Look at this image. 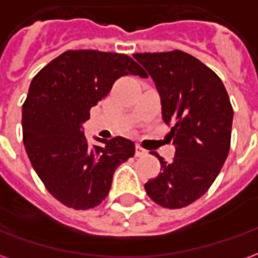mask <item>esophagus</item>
Masks as SVG:
<instances>
[{
  "instance_id": "1",
  "label": "esophagus",
  "mask_w": 258,
  "mask_h": 258,
  "mask_svg": "<svg viewBox=\"0 0 258 258\" xmlns=\"http://www.w3.org/2000/svg\"><path fill=\"white\" fill-rule=\"evenodd\" d=\"M135 155H137V156H146V155H148V151H145L142 146L137 145L135 146Z\"/></svg>"
}]
</instances>
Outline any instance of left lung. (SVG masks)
<instances>
[{
  "mask_svg": "<svg viewBox=\"0 0 258 258\" xmlns=\"http://www.w3.org/2000/svg\"><path fill=\"white\" fill-rule=\"evenodd\" d=\"M156 85L162 117L171 127L173 162L145 184L155 203L181 209L207 192L227 160L233 110L221 79L199 59L182 52L135 53Z\"/></svg>",
  "mask_w": 258,
  "mask_h": 258,
  "instance_id": "obj_1",
  "label": "left lung"
}]
</instances>
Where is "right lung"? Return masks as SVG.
Wrapping results in <instances>:
<instances>
[{"instance_id":"add662e5","label":"right lung","mask_w":258,"mask_h":258,"mask_svg":"<svg viewBox=\"0 0 258 258\" xmlns=\"http://www.w3.org/2000/svg\"><path fill=\"white\" fill-rule=\"evenodd\" d=\"M145 70L124 53L94 49L66 51L34 76L22 110L23 144L48 192L74 210L105 199L116 168L134 156L123 137L90 145L83 124L90 109L109 94L114 81Z\"/></svg>"}]
</instances>
